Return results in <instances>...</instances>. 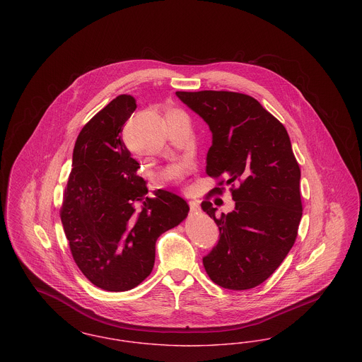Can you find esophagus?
<instances>
[{
  "mask_svg": "<svg viewBox=\"0 0 362 362\" xmlns=\"http://www.w3.org/2000/svg\"><path fill=\"white\" fill-rule=\"evenodd\" d=\"M189 210L191 211H198L199 209H201V205H199V201H197V199H192V201H189Z\"/></svg>",
  "mask_w": 362,
  "mask_h": 362,
  "instance_id": "34e87169",
  "label": "esophagus"
}]
</instances>
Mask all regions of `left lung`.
I'll return each mask as SVG.
<instances>
[{
	"mask_svg": "<svg viewBox=\"0 0 362 362\" xmlns=\"http://www.w3.org/2000/svg\"><path fill=\"white\" fill-rule=\"evenodd\" d=\"M211 132L206 173L228 177L235 210L216 216L210 201L202 209L220 230L204 257L207 276L218 286L245 291L272 276L294 244L303 216L300 167L281 122L257 99L226 90L176 92Z\"/></svg>",
	"mask_w": 362,
	"mask_h": 362,
	"instance_id": "left-lung-1",
	"label": "left lung"
}]
</instances>
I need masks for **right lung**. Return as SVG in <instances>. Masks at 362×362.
I'll use <instances>...</instances> for the list:
<instances>
[{
    "label": "right lung",
    "instance_id": "right-lung-1",
    "mask_svg": "<svg viewBox=\"0 0 362 362\" xmlns=\"http://www.w3.org/2000/svg\"><path fill=\"white\" fill-rule=\"evenodd\" d=\"M136 108L134 98L119 95L83 127L61 209L76 264L108 292L130 291L152 273L158 236L180 224L189 210L167 189L146 197L139 164L121 138Z\"/></svg>",
    "mask_w": 362,
    "mask_h": 362
}]
</instances>
